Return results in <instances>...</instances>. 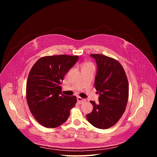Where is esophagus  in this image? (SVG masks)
I'll return each instance as SVG.
<instances>
[{"mask_svg": "<svg viewBox=\"0 0 157 157\" xmlns=\"http://www.w3.org/2000/svg\"><path fill=\"white\" fill-rule=\"evenodd\" d=\"M77 101H78V102L79 104H82V102H85L86 101V100L85 99H82V98H81V97H77Z\"/></svg>", "mask_w": 157, "mask_h": 157, "instance_id": "esophagus-1", "label": "esophagus"}]
</instances>
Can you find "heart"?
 <instances>
[{
    "mask_svg": "<svg viewBox=\"0 0 157 157\" xmlns=\"http://www.w3.org/2000/svg\"><path fill=\"white\" fill-rule=\"evenodd\" d=\"M87 66H94V65L91 62L88 61V62H86L83 65V67H87Z\"/></svg>",
    "mask_w": 157,
    "mask_h": 157,
    "instance_id": "obj_1",
    "label": "heart"
}]
</instances>
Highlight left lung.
Here are the masks:
<instances>
[{"label":"left lung","instance_id":"8db88e82","mask_svg":"<svg viewBox=\"0 0 157 157\" xmlns=\"http://www.w3.org/2000/svg\"><path fill=\"white\" fill-rule=\"evenodd\" d=\"M98 66L94 87L100 94L99 103L91 101L93 110L86 115L88 122L98 128L114 125L125 110L128 98V82L121 64L101 54H91Z\"/></svg>","mask_w":157,"mask_h":157}]
</instances>
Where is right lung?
Returning a JSON list of instances; mask_svg holds the SVG:
<instances>
[{
  "instance_id": "right-lung-1",
  "label": "right lung",
  "mask_w": 157,
  "mask_h": 157,
  "mask_svg": "<svg viewBox=\"0 0 157 157\" xmlns=\"http://www.w3.org/2000/svg\"><path fill=\"white\" fill-rule=\"evenodd\" d=\"M79 56L66 55L46 56L33 64L27 83V101L35 120L47 128L65 122L76 104L75 96L61 93L64 75Z\"/></svg>"
}]
</instances>
